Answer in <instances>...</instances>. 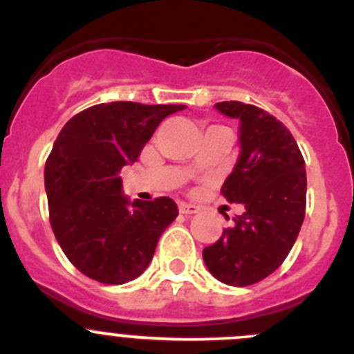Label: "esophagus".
<instances>
[{
    "instance_id": "34e87169",
    "label": "esophagus",
    "mask_w": 354,
    "mask_h": 354,
    "mask_svg": "<svg viewBox=\"0 0 354 354\" xmlns=\"http://www.w3.org/2000/svg\"><path fill=\"white\" fill-rule=\"evenodd\" d=\"M179 211L183 214H196L198 212V205H193V204H186V202H180L179 204Z\"/></svg>"
}]
</instances>
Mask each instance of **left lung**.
<instances>
[{"label":"left lung","mask_w":354,"mask_h":354,"mask_svg":"<svg viewBox=\"0 0 354 354\" xmlns=\"http://www.w3.org/2000/svg\"><path fill=\"white\" fill-rule=\"evenodd\" d=\"M239 120V158L221 193L245 212L234 218L204 262L227 286L257 283L280 268L305 218V161L290 131L264 109L239 101L214 104Z\"/></svg>","instance_id":"left-lung-1"}]
</instances>
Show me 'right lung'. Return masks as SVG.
<instances>
[{
	"instance_id": "obj_1",
	"label": "right lung",
	"mask_w": 354,
	"mask_h": 354,
	"mask_svg": "<svg viewBox=\"0 0 354 354\" xmlns=\"http://www.w3.org/2000/svg\"><path fill=\"white\" fill-rule=\"evenodd\" d=\"M184 104L108 102L64 126L46 161L49 220L68 261L97 282L118 286L147 270L165 228L179 214L174 200H133L120 170L133 165L162 118Z\"/></svg>"
}]
</instances>
